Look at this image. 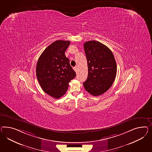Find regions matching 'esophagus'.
<instances>
[{"label": "esophagus", "mask_w": 152, "mask_h": 152, "mask_svg": "<svg viewBox=\"0 0 152 152\" xmlns=\"http://www.w3.org/2000/svg\"><path fill=\"white\" fill-rule=\"evenodd\" d=\"M74 70L76 72H77V68L76 67H74Z\"/></svg>", "instance_id": "1"}]
</instances>
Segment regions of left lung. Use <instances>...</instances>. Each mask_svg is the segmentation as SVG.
<instances>
[{
    "label": "left lung",
    "mask_w": 152,
    "mask_h": 152,
    "mask_svg": "<svg viewBox=\"0 0 152 152\" xmlns=\"http://www.w3.org/2000/svg\"><path fill=\"white\" fill-rule=\"evenodd\" d=\"M88 66V76L83 86L91 94L98 96L112 85L117 74L114 55L106 45L99 41H86L83 45Z\"/></svg>",
    "instance_id": "obj_1"
}]
</instances>
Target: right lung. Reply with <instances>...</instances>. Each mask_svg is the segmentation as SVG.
Instances as JSON below:
<instances>
[{
  "mask_svg": "<svg viewBox=\"0 0 152 152\" xmlns=\"http://www.w3.org/2000/svg\"><path fill=\"white\" fill-rule=\"evenodd\" d=\"M70 41L57 40L48 46L39 58L36 68L42 90L55 99L65 94L69 83L76 76L65 52Z\"/></svg>",
  "mask_w": 152,
  "mask_h": 152,
  "instance_id": "obj_1",
  "label": "right lung"
}]
</instances>
